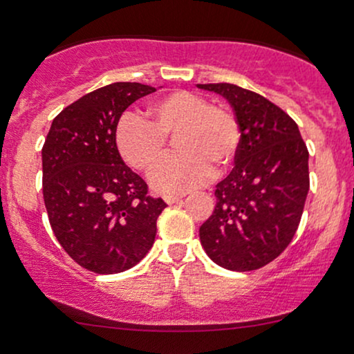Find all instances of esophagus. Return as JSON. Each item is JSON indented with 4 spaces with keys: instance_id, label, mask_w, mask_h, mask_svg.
<instances>
[{
    "instance_id": "obj_1",
    "label": "esophagus",
    "mask_w": 354,
    "mask_h": 354,
    "mask_svg": "<svg viewBox=\"0 0 354 354\" xmlns=\"http://www.w3.org/2000/svg\"><path fill=\"white\" fill-rule=\"evenodd\" d=\"M183 198H185V194H183V193H180V194H166V196H165V201L168 203V205H173V203L181 201Z\"/></svg>"
}]
</instances>
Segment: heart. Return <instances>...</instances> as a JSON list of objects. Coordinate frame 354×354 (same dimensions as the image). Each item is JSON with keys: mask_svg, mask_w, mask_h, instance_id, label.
I'll return each mask as SVG.
<instances>
[{"mask_svg": "<svg viewBox=\"0 0 354 354\" xmlns=\"http://www.w3.org/2000/svg\"><path fill=\"white\" fill-rule=\"evenodd\" d=\"M151 120L126 113L116 126V146L123 160L138 171H149L168 151V138L176 135L181 151L158 166L151 185L161 193H181L205 185L236 158L241 129L226 106L211 104L205 96L173 91L149 103Z\"/></svg>", "mask_w": 354, "mask_h": 354, "instance_id": "1", "label": "heart"}]
</instances>
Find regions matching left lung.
I'll list each match as a JSON object with an SVG mask.
<instances>
[{
  "instance_id": "8db88e82",
  "label": "left lung",
  "mask_w": 354,
  "mask_h": 354,
  "mask_svg": "<svg viewBox=\"0 0 354 354\" xmlns=\"http://www.w3.org/2000/svg\"><path fill=\"white\" fill-rule=\"evenodd\" d=\"M221 95L241 129L234 168L216 185V206L200 228L216 265L253 271L286 250L310 191L308 148L298 124L265 96L230 83L198 84Z\"/></svg>"
}]
</instances>
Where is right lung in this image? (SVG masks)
Returning a JSON list of instances; mask_svg holds the SVG:
<instances>
[{
  "label": "right lung",
  "mask_w": 354,
  "mask_h": 354,
  "mask_svg": "<svg viewBox=\"0 0 354 354\" xmlns=\"http://www.w3.org/2000/svg\"><path fill=\"white\" fill-rule=\"evenodd\" d=\"M156 88L113 83L88 93L53 120L44 140L43 198L63 250L98 274L129 270L151 250L166 208L124 165L116 126L129 104Z\"/></svg>",
  "instance_id": "add662e5"
}]
</instances>
